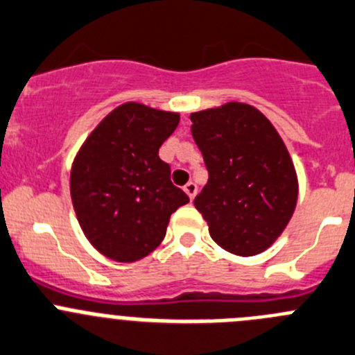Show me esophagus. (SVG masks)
Segmentation results:
<instances>
[{
  "mask_svg": "<svg viewBox=\"0 0 355 355\" xmlns=\"http://www.w3.org/2000/svg\"><path fill=\"white\" fill-rule=\"evenodd\" d=\"M197 190H198V188H197V184L193 183V181H190V183L184 184V191H187V195L191 198V200H193L195 195H197Z\"/></svg>",
  "mask_w": 355,
  "mask_h": 355,
  "instance_id": "1",
  "label": "esophagus"
}]
</instances>
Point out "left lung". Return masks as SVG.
Returning <instances> with one entry per match:
<instances>
[{"label":"left lung","mask_w":355,"mask_h":355,"mask_svg":"<svg viewBox=\"0 0 355 355\" xmlns=\"http://www.w3.org/2000/svg\"><path fill=\"white\" fill-rule=\"evenodd\" d=\"M209 181L195 197L212 241L237 256L268 249L284 232L298 198L288 148L256 107L228 103L190 114Z\"/></svg>","instance_id":"obj_1"}]
</instances>
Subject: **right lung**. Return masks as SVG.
<instances>
[{
  "mask_svg": "<svg viewBox=\"0 0 355 355\" xmlns=\"http://www.w3.org/2000/svg\"><path fill=\"white\" fill-rule=\"evenodd\" d=\"M180 114L125 103L92 130L71 168L83 234L110 259L132 263L160 245L168 219L190 198L171 181L158 150Z\"/></svg>",
  "mask_w": 355,
  "mask_h": 355,
  "instance_id": "obj_1",
  "label": "right lung"
}]
</instances>
